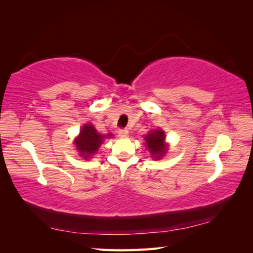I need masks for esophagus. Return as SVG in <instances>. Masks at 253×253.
<instances>
[{
    "mask_svg": "<svg viewBox=\"0 0 253 253\" xmlns=\"http://www.w3.org/2000/svg\"><path fill=\"white\" fill-rule=\"evenodd\" d=\"M118 136H120L121 138L128 137V130L127 129H120L118 130Z\"/></svg>",
    "mask_w": 253,
    "mask_h": 253,
    "instance_id": "1",
    "label": "esophagus"
}]
</instances>
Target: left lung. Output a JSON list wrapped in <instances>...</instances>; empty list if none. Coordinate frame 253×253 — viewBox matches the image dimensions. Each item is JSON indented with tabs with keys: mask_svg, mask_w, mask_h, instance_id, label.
Segmentation results:
<instances>
[{
	"mask_svg": "<svg viewBox=\"0 0 253 253\" xmlns=\"http://www.w3.org/2000/svg\"><path fill=\"white\" fill-rule=\"evenodd\" d=\"M165 132L162 129H154L144 137L147 148L154 160H160L168 151L169 144L165 142Z\"/></svg>",
	"mask_w": 253,
	"mask_h": 253,
	"instance_id": "left-lung-1",
	"label": "left lung"
}]
</instances>
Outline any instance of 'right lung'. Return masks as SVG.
<instances>
[{
	"instance_id": "right-lung-1",
	"label": "right lung",
	"mask_w": 253,
	"mask_h": 253,
	"mask_svg": "<svg viewBox=\"0 0 253 253\" xmlns=\"http://www.w3.org/2000/svg\"><path fill=\"white\" fill-rule=\"evenodd\" d=\"M106 136L113 137V133L101 135L96 131L92 124H85L80 130L79 136L75 139V146L80 153V157L84 158L85 160L92 157L98 151Z\"/></svg>"
}]
</instances>
